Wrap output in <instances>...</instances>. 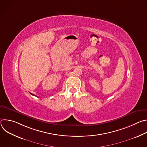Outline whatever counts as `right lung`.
Segmentation results:
<instances>
[{
	"label": "right lung",
	"instance_id": "add662e5",
	"mask_svg": "<svg viewBox=\"0 0 147 147\" xmlns=\"http://www.w3.org/2000/svg\"><path fill=\"white\" fill-rule=\"evenodd\" d=\"M30 94H31V95H34V96H36V95H34V94H32V93H30Z\"/></svg>",
	"mask_w": 147,
	"mask_h": 147
}]
</instances>
